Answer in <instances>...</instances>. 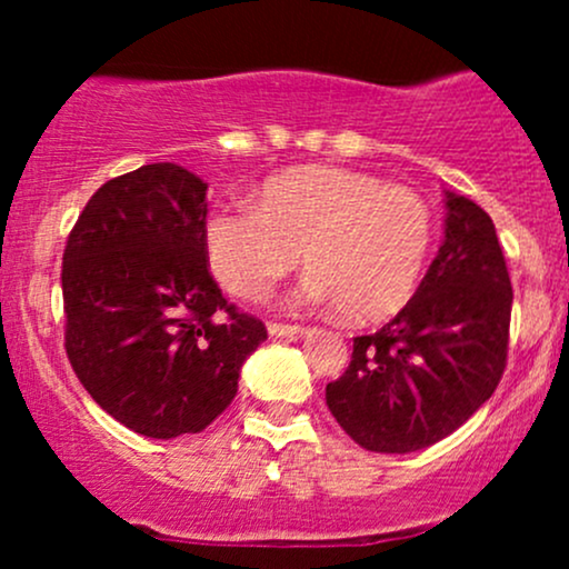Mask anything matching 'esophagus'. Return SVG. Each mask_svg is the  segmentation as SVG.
Here are the masks:
<instances>
[{"instance_id": "1", "label": "esophagus", "mask_w": 569, "mask_h": 569, "mask_svg": "<svg viewBox=\"0 0 569 569\" xmlns=\"http://www.w3.org/2000/svg\"><path fill=\"white\" fill-rule=\"evenodd\" d=\"M267 331L272 337H302L305 335V326L297 323H267Z\"/></svg>"}]
</instances>
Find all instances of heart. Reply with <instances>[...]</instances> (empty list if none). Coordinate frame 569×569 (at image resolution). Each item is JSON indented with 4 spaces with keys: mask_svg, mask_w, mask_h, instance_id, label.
Segmentation results:
<instances>
[{
    "mask_svg": "<svg viewBox=\"0 0 569 569\" xmlns=\"http://www.w3.org/2000/svg\"><path fill=\"white\" fill-rule=\"evenodd\" d=\"M433 243L428 202L407 187L335 166H305L259 187L253 206H227L206 221L213 276L240 299H262L297 267L307 305H337L352 323L403 310Z\"/></svg>",
    "mask_w": 569,
    "mask_h": 569,
    "instance_id": "obj_1",
    "label": "heart"
}]
</instances>
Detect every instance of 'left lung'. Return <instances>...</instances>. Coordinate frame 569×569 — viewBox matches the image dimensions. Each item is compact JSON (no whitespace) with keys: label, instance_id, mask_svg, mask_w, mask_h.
<instances>
[{"label":"left lung","instance_id":"8db88e82","mask_svg":"<svg viewBox=\"0 0 569 569\" xmlns=\"http://www.w3.org/2000/svg\"><path fill=\"white\" fill-rule=\"evenodd\" d=\"M443 243L407 307L352 339L326 403L358 447L407 455L455 433L498 388L508 358L511 278L485 208L447 192Z\"/></svg>","mask_w":569,"mask_h":569}]
</instances>
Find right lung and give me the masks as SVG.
<instances>
[{
    "mask_svg": "<svg viewBox=\"0 0 569 569\" xmlns=\"http://www.w3.org/2000/svg\"><path fill=\"white\" fill-rule=\"evenodd\" d=\"M206 189L176 162L117 176L63 251L71 369L98 407L147 439L211 426L267 339L208 272Z\"/></svg>",
    "mask_w": 569,
    "mask_h": 569,
    "instance_id": "1",
    "label": "right lung"
}]
</instances>
